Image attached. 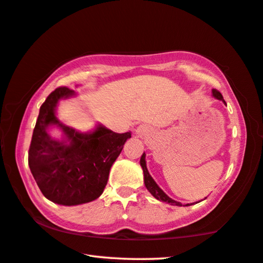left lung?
I'll list each match as a JSON object with an SVG mask.
<instances>
[{
    "label": "left lung",
    "mask_w": 263,
    "mask_h": 263,
    "mask_svg": "<svg viewBox=\"0 0 263 263\" xmlns=\"http://www.w3.org/2000/svg\"><path fill=\"white\" fill-rule=\"evenodd\" d=\"M212 92H213V96L216 98V99H220V101H223V97L222 95L220 93V91H218L216 89H213L212 90ZM226 103V102H224ZM140 165L141 167H143V171H144V182H145V186H146V189L148 190L149 193H151L154 198L160 200V201H164V202H168L170 205H176V206H182L180 202L176 201V200L171 199L168 195H166L164 193V191H162L159 186H158L156 184V181L153 180L152 177L149 176L148 171H147V167H146V161H145V153H143V156H141L140 158ZM186 206H190L189 203H187Z\"/></svg>",
    "instance_id": "1"
}]
</instances>
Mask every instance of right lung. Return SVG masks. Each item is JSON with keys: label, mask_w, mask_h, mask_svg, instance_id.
Returning <instances> with one entry per match:
<instances>
[{"label": "right lung", "mask_w": 263, "mask_h": 263, "mask_svg": "<svg viewBox=\"0 0 263 263\" xmlns=\"http://www.w3.org/2000/svg\"><path fill=\"white\" fill-rule=\"evenodd\" d=\"M73 93L69 87L60 86L48 96L41 105L28 154L29 167L42 193L64 206L90 202L103 193L112 164L131 138V132L116 133L101 125L84 135L58 122V101ZM51 124L64 130L69 144L47 135Z\"/></svg>", "instance_id": "1"}]
</instances>
